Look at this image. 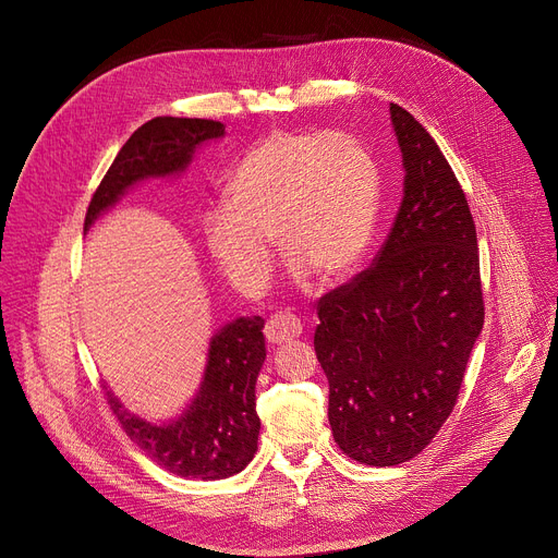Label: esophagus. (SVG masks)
<instances>
[{
  "label": "esophagus",
  "mask_w": 558,
  "mask_h": 558,
  "mask_svg": "<svg viewBox=\"0 0 558 558\" xmlns=\"http://www.w3.org/2000/svg\"><path fill=\"white\" fill-rule=\"evenodd\" d=\"M303 326L301 318L294 316L291 312H276L269 316L267 326H264V337H267L269 343H289L296 337H301Z\"/></svg>",
  "instance_id": "esophagus-1"
}]
</instances>
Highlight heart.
Listing matches in <instances>:
<instances>
[{
  "label": "heart",
  "instance_id": "b5f03b06",
  "mask_svg": "<svg viewBox=\"0 0 558 558\" xmlns=\"http://www.w3.org/2000/svg\"><path fill=\"white\" fill-rule=\"evenodd\" d=\"M377 213L379 173L360 140L276 131L232 169L226 203L203 215V238L219 271L251 294L271 278V238L299 278L337 284L362 264Z\"/></svg>",
  "mask_w": 558,
  "mask_h": 558
}]
</instances>
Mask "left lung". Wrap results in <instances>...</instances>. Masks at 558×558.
Masks as SVG:
<instances>
[{"instance_id": "1", "label": "left lung", "mask_w": 558, "mask_h": 558, "mask_svg": "<svg viewBox=\"0 0 558 558\" xmlns=\"http://www.w3.org/2000/svg\"><path fill=\"white\" fill-rule=\"evenodd\" d=\"M404 196L371 267L320 296L314 350L343 454L396 465L421 454L452 414L484 326L477 230L452 167L398 104Z\"/></svg>"}]
</instances>
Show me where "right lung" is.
Segmentation results:
<instances>
[{
  "instance_id": "1",
  "label": "right lung",
  "mask_w": 558,
  "mask_h": 558,
  "mask_svg": "<svg viewBox=\"0 0 558 558\" xmlns=\"http://www.w3.org/2000/svg\"><path fill=\"white\" fill-rule=\"evenodd\" d=\"M223 131L221 122L196 117H156L142 124L95 190L83 228H90L131 185L183 171L196 146L221 137ZM262 328L259 316H242L213 337L201 391L187 412L169 425H151L129 414L106 391L110 412L126 436L167 473L187 480H223L244 471L253 459L259 434L255 383L267 357Z\"/></svg>"
}]
</instances>
